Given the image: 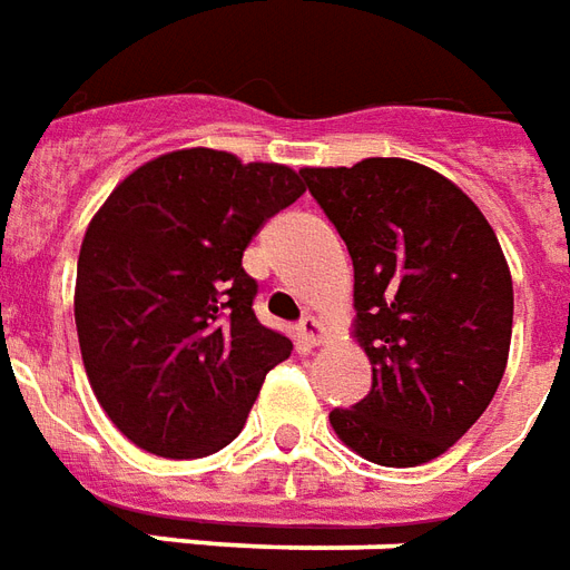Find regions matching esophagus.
I'll list each match as a JSON object with an SVG mask.
<instances>
[{"label": "esophagus", "instance_id": "1", "mask_svg": "<svg viewBox=\"0 0 570 570\" xmlns=\"http://www.w3.org/2000/svg\"><path fill=\"white\" fill-rule=\"evenodd\" d=\"M298 335H302V341H305V344L317 347V344H323V341H326V328H323V323H320L317 317H305L302 323H298Z\"/></svg>", "mask_w": 570, "mask_h": 570}]
</instances>
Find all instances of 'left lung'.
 <instances>
[{"mask_svg":"<svg viewBox=\"0 0 570 570\" xmlns=\"http://www.w3.org/2000/svg\"><path fill=\"white\" fill-rule=\"evenodd\" d=\"M353 259V338L371 392L328 423L374 465L432 462L487 411L508 368L513 281L495 232L435 168L399 156L302 168Z\"/></svg>","mask_w":570,"mask_h":570,"instance_id":"8db88e82","label":"left lung"}]
</instances>
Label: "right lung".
Segmentation results:
<instances>
[{"label":"right lung","instance_id":"1","mask_svg":"<svg viewBox=\"0 0 570 570\" xmlns=\"http://www.w3.org/2000/svg\"><path fill=\"white\" fill-rule=\"evenodd\" d=\"M302 171L187 147L126 175L83 232L75 326L96 399L135 446L199 459L238 438L293 341L253 314V235Z\"/></svg>","mask_w":570,"mask_h":570}]
</instances>
